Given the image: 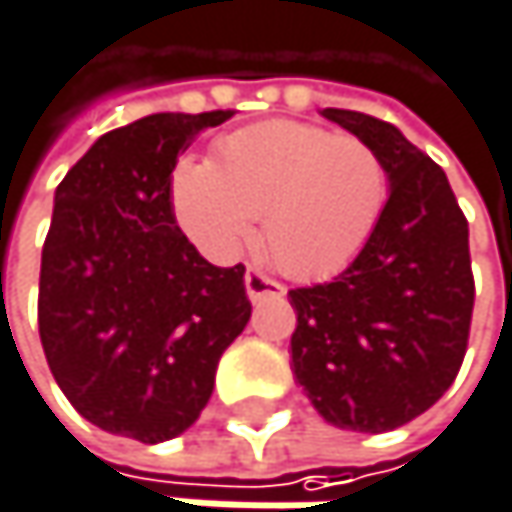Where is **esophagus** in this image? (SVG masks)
<instances>
[{
    "label": "esophagus",
    "instance_id": "esophagus-1",
    "mask_svg": "<svg viewBox=\"0 0 512 512\" xmlns=\"http://www.w3.org/2000/svg\"><path fill=\"white\" fill-rule=\"evenodd\" d=\"M246 290H249V299H252V302H260V299H266V296H284V293H287V287H284L281 281L269 278V275L260 272V269H249V272H246Z\"/></svg>",
    "mask_w": 512,
    "mask_h": 512
}]
</instances>
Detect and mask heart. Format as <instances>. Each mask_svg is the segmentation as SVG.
<instances>
[{
  "label": "heart",
  "instance_id": "1",
  "mask_svg": "<svg viewBox=\"0 0 512 512\" xmlns=\"http://www.w3.org/2000/svg\"><path fill=\"white\" fill-rule=\"evenodd\" d=\"M388 174L358 136L299 121H263L216 142V162L183 156L168 198L198 252L231 260L255 234L272 260L299 278L341 269L367 243Z\"/></svg>",
  "mask_w": 512,
  "mask_h": 512
}]
</instances>
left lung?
Instances as JSON below:
<instances>
[{
	"label": "left lung",
	"mask_w": 512,
	"mask_h": 512,
	"mask_svg": "<svg viewBox=\"0 0 512 512\" xmlns=\"http://www.w3.org/2000/svg\"><path fill=\"white\" fill-rule=\"evenodd\" d=\"M323 118L379 154L391 195L344 272L290 290V367L329 424L385 433L427 412L460 373L474 311L468 222L442 165L394 124L350 109Z\"/></svg>",
	"instance_id": "obj_1"
}]
</instances>
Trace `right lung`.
I'll return each instance as SVG.
<instances>
[{
  "label": "right lung",
  "mask_w": 512,
  "mask_h": 512,
  "mask_svg": "<svg viewBox=\"0 0 512 512\" xmlns=\"http://www.w3.org/2000/svg\"><path fill=\"white\" fill-rule=\"evenodd\" d=\"M234 112H159L100 136L55 189L38 329L73 409L156 445L189 430L246 329V266H213L177 228L168 177Z\"/></svg>",
  "instance_id": "right-lung-1"
}]
</instances>
